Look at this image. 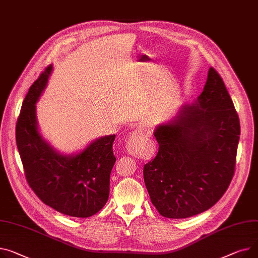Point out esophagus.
Here are the masks:
<instances>
[{
  "instance_id": "1",
  "label": "esophagus",
  "mask_w": 258,
  "mask_h": 258,
  "mask_svg": "<svg viewBox=\"0 0 258 258\" xmlns=\"http://www.w3.org/2000/svg\"><path fill=\"white\" fill-rule=\"evenodd\" d=\"M142 140H144V133L142 131H134L132 134H130L128 139L125 143L126 152L135 157L142 156L144 152Z\"/></svg>"
}]
</instances>
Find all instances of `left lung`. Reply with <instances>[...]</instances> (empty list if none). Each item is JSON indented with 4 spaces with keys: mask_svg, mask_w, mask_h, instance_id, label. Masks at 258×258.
Returning a JSON list of instances; mask_svg holds the SVG:
<instances>
[{
    "mask_svg": "<svg viewBox=\"0 0 258 258\" xmlns=\"http://www.w3.org/2000/svg\"><path fill=\"white\" fill-rule=\"evenodd\" d=\"M153 134L159 152L143 174L159 213L183 219L211 209L232 179L241 134L231 97L213 67L197 99Z\"/></svg>",
    "mask_w": 258,
    "mask_h": 258,
    "instance_id": "obj_1",
    "label": "left lung"
}]
</instances>
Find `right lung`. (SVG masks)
I'll use <instances>...</instances> for the list:
<instances>
[{
    "label": "right lung",
    "instance_id": "1",
    "mask_svg": "<svg viewBox=\"0 0 258 258\" xmlns=\"http://www.w3.org/2000/svg\"><path fill=\"white\" fill-rule=\"evenodd\" d=\"M53 71L49 65L31 86L16 123V145L29 185L57 212L77 218L98 213L108 201L110 174L116 162L115 135L99 137L76 154H64L39 132L36 104Z\"/></svg>",
    "mask_w": 258,
    "mask_h": 258
}]
</instances>
